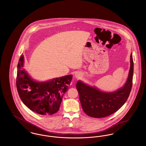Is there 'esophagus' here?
I'll return each instance as SVG.
<instances>
[{
  "label": "esophagus",
  "instance_id": "34e87169",
  "mask_svg": "<svg viewBox=\"0 0 146 146\" xmlns=\"http://www.w3.org/2000/svg\"><path fill=\"white\" fill-rule=\"evenodd\" d=\"M76 78H80V76H81V73H77L76 74Z\"/></svg>",
  "mask_w": 146,
  "mask_h": 146
}]
</instances>
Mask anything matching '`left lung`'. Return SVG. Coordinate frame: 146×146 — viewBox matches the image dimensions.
<instances>
[{"label":"left lung","mask_w":146,"mask_h":146,"mask_svg":"<svg viewBox=\"0 0 146 146\" xmlns=\"http://www.w3.org/2000/svg\"><path fill=\"white\" fill-rule=\"evenodd\" d=\"M133 62L130 55V68L124 85L117 90L106 92L95 86L84 83L80 80L76 83V88L84 111L93 118L107 117L121 108L129 96L132 85Z\"/></svg>","instance_id":"left-lung-1"}]
</instances>
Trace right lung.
<instances>
[{"instance_id": "obj_1", "label": "right lung", "mask_w": 146, "mask_h": 146, "mask_svg": "<svg viewBox=\"0 0 146 146\" xmlns=\"http://www.w3.org/2000/svg\"><path fill=\"white\" fill-rule=\"evenodd\" d=\"M23 66L24 56L22 55L17 64L16 86L22 102L31 111L42 115L57 112L63 96L68 89L72 76L39 82L31 78Z\"/></svg>"}]
</instances>
